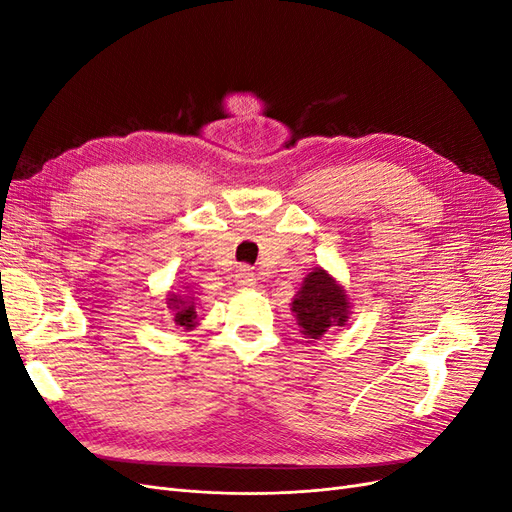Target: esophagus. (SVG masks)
<instances>
[{
    "mask_svg": "<svg viewBox=\"0 0 512 512\" xmlns=\"http://www.w3.org/2000/svg\"><path fill=\"white\" fill-rule=\"evenodd\" d=\"M235 282H237V286H241V288H252V286H256V273H254V269H250V267H239L237 273H235Z\"/></svg>",
    "mask_w": 512,
    "mask_h": 512,
    "instance_id": "34e87169",
    "label": "esophagus"
}]
</instances>
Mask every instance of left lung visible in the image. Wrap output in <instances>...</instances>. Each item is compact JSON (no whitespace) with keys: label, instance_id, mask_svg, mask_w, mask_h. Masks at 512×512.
<instances>
[{"label":"left lung","instance_id":"1","mask_svg":"<svg viewBox=\"0 0 512 512\" xmlns=\"http://www.w3.org/2000/svg\"><path fill=\"white\" fill-rule=\"evenodd\" d=\"M290 309L297 316L301 333L307 339H320L331 327H344L350 303L344 288L322 267H316L303 280Z\"/></svg>","mask_w":512,"mask_h":512}]
</instances>
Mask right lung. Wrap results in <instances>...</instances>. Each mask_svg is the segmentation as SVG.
Instances as JSON below:
<instances>
[{"label":"right lung","mask_w":512,"mask_h":512,"mask_svg":"<svg viewBox=\"0 0 512 512\" xmlns=\"http://www.w3.org/2000/svg\"><path fill=\"white\" fill-rule=\"evenodd\" d=\"M168 309L175 314V324L183 329H192L196 324V309L192 292H170L168 294Z\"/></svg>","instance_id":"add662e5"}]
</instances>
